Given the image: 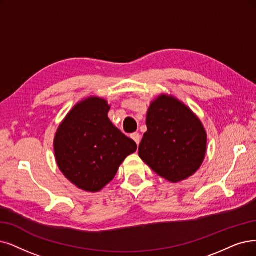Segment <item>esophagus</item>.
Listing matches in <instances>:
<instances>
[{
	"instance_id": "34e87169",
	"label": "esophagus",
	"mask_w": 256,
	"mask_h": 256,
	"mask_svg": "<svg viewBox=\"0 0 256 256\" xmlns=\"http://www.w3.org/2000/svg\"><path fill=\"white\" fill-rule=\"evenodd\" d=\"M130 138H131L132 140H134L138 145L140 144V134H138V132H134V134H131Z\"/></svg>"
}]
</instances>
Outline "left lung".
<instances>
[{"label":"left lung","instance_id":"left-lung-1","mask_svg":"<svg viewBox=\"0 0 256 256\" xmlns=\"http://www.w3.org/2000/svg\"><path fill=\"white\" fill-rule=\"evenodd\" d=\"M138 156L160 176L176 182L200 168L207 134L188 107L174 98L160 96L151 104Z\"/></svg>","mask_w":256,"mask_h":256}]
</instances>
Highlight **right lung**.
I'll list each match as a JSON object with an SVG mask.
<instances>
[{"mask_svg": "<svg viewBox=\"0 0 256 256\" xmlns=\"http://www.w3.org/2000/svg\"><path fill=\"white\" fill-rule=\"evenodd\" d=\"M105 100L90 98L71 110L54 138L58 166L80 189L100 191L138 146L112 125Z\"/></svg>", "mask_w": 256, "mask_h": 256, "instance_id": "add662e5", "label": "right lung"}]
</instances>
